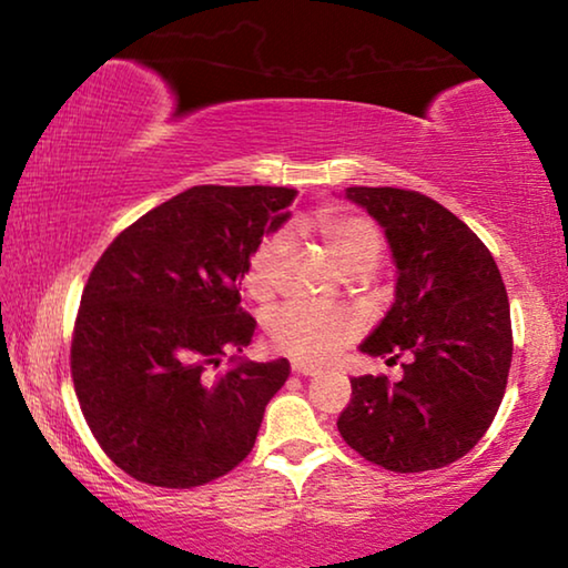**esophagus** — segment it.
Returning <instances> with one entry per match:
<instances>
[{"label": "esophagus", "mask_w": 568, "mask_h": 568, "mask_svg": "<svg viewBox=\"0 0 568 568\" xmlns=\"http://www.w3.org/2000/svg\"><path fill=\"white\" fill-rule=\"evenodd\" d=\"M291 368H293V373H297V376H318V373H321L318 365L301 361V358H295Z\"/></svg>", "instance_id": "esophagus-1"}]
</instances>
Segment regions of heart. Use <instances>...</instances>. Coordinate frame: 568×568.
I'll return each mask as SVG.
<instances>
[{
	"label": "heart",
	"mask_w": 568,
	"mask_h": 568,
	"mask_svg": "<svg viewBox=\"0 0 568 568\" xmlns=\"http://www.w3.org/2000/svg\"><path fill=\"white\" fill-rule=\"evenodd\" d=\"M318 233L328 245L331 255L343 273H368L376 267L383 240L378 227L368 217L353 213H323L318 217ZM285 253V235L265 237L247 257L243 283L247 293L265 301L275 291L277 263ZM277 348L297 355L303 361H325L338 353L345 343L358 333V321L341 307L318 305H285L267 321Z\"/></svg>",
	"instance_id": "obj_1"
}]
</instances>
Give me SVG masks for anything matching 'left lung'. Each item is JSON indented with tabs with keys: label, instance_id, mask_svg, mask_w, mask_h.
<instances>
[{
	"label": "left lung",
	"instance_id": "left-lung-1",
	"mask_svg": "<svg viewBox=\"0 0 568 568\" xmlns=\"http://www.w3.org/2000/svg\"><path fill=\"white\" fill-rule=\"evenodd\" d=\"M388 237L396 301L361 351L403 363V378H351L338 430L353 450L396 474L466 456L501 406L511 368V313L494 255L450 210L420 192L348 187Z\"/></svg>",
	"mask_w": 568,
	"mask_h": 568
}]
</instances>
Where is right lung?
I'll return each instance as SVG.
<instances>
[{
  "instance_id": "obj_1",
  "label": "right lung",
  "mask_w": 568,
  "mask_h": 568,
  "mask_svg": "<svg viewBox=\"0 0 568 568\" xmlns=\"http://www.w3.org/2000/svg\"><path fill=\"white\" fill-rule=\"evenodd\" d=\"M293 187L197 185L112 240L84 285L72 381L90 430L124 474L192 488L255 446L291 363L243 361L255 318L240 307L247 257L291 213Z\"/></svg>"
}]
</instances>
